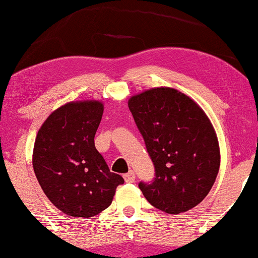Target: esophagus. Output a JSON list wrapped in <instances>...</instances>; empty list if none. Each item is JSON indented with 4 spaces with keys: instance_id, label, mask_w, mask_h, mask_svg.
I'll list each match as a JSON object with an SVG mask.
<instances>
[{
    "instance_id": "obj_1",
    "label": "esophagus",
    "mask_w": 258,
    "mask_h": 258,
    "mask_svg": "<svg viewBox=\"0 0 258 258\" xmlns=\"http://www.w3.org/2000/svg\"><path fill=\"white\" fill-rule=\"evenodd\" d=\"M123 178H125L127 183H133V182H135V179H136V174H135V172H133V171H130L128 173H126L125 176H123Z\"/></svg>"
}]
</instances>
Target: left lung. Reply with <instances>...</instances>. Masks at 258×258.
Masks as SVG:
<instances>
[{
  "label": "left lung",
  "mask_w": 258,
  "mask_h": 258,
  "mask_svg": "<svg viewBox=\"0 0 258 258\" xmlns=\"http://www.w3.org/2000/svg\"><path fill=\"white\" fill-rule=\"evenodd\" d=\"M128 108L154 167L152 183L138 184L146 199L166 214L193 209L205 199L220 170V146L205 111L170 87L130 98Z\"/></svg>",
  "instance_id": "obj_1"
}]
</instances>
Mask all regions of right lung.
<instances>
[{
  "instance_id": "obj_1",
  "label": "right lung",
  "mask_w": 258,
  "mask_h": 258,
  "mask_svg": "<svg viewBox=\"0 0 258 258\" xmlns=\"http://www.w3.org/2000/svg\"><path fill=\"white\" fill-rule=\"evenodd\" d=\"M104 105L81 100L61 105L38 130L32 166L43 193L57 209L88 218L110 206L125 180L109 170L94 147Z\"/></svg>"
}]
</instances>
